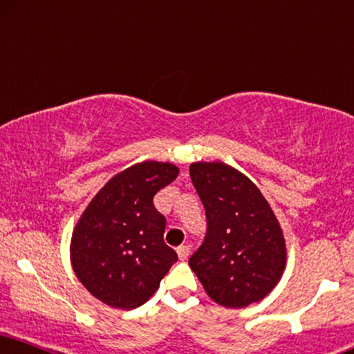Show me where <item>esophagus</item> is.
I'll list each match as a JSON object with an SVG mask.
<instances>
[{
	"label": "esophagus",
	"instance_id": "34e87169",
	"mask_svg": "<svg viewBox=\"0 0 354 354\" xmlns=\"http://www.w3.org/2000/svg\"><path fill=\"white\" fill-rule=\"evenodd\" d=\"M177 254H178V259H180V260H187L188 255H190V249H188L187 245H180L177 249Z\"/></svg>",
	"mask_w": 354,
	"mask_h": 354
}]
</instances>
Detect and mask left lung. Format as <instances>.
<instances>
[{
	"mask_svg": "<svg viewBox=\"0 0 354 354\" xmlns=\"http://www.w3.org/2000/svg\"><path fill=\"white\" fill-rule=\"evenodd\" d=\"M190 177L206 213L203 244L188 265L224 307L259 302L286 265L278 219L255 183L223 162H194Z\"/></svg>",
	"mask_w": 354,
	"mask_h": 354,
	"instance_id": "8db88e82",
	"label": "left lung"
}]
</instances>
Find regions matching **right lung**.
I'll return each mask as SVG.
<instances>
[{"label": "right lung", "mask_w": 354, "mask_h": 354, "mask_svg": "<svg viewBox=\"0 0 354 354\" xmlns=\"http://www.w3.org/2000/svg\"><path fill=\"white\" fill-rule=\"evenodd\" d=\"M177 176L169 162L135 164L110 178L82 213L71 239L73 270L104 304H145L177 261L164 242L166 218L153 201Z\"/></svg>", "instance_id": "1"}]
</instances>
